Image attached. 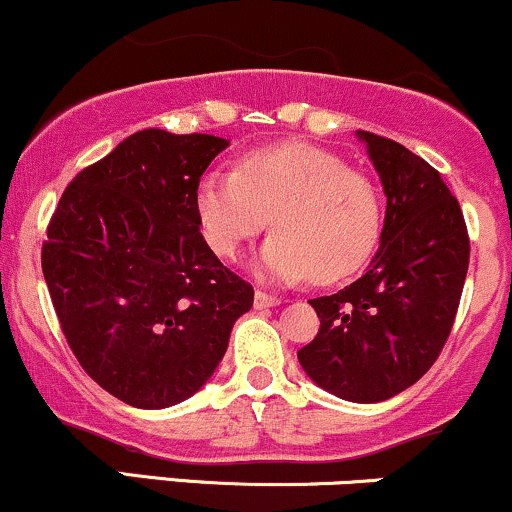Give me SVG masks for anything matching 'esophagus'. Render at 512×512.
Wrapping results in <instances>:
<instances>
[{
	"label": "esophagus",
	"instance_id": "1",
	"mask_svg": "<svg viewBox=\"0 0 512 512\" xmlns=\"http://www.w3.org/2000/svg\"><path fill=\"white\" fill-rule=\"evenodd\" d=\"M281 301L276 296H269V293H264L257 289L255 291V308L257 310H264V308H274V305H279Z\"/></svg>",
	"mask_w": 512,
	"mask_h": 512
}]
</instances>
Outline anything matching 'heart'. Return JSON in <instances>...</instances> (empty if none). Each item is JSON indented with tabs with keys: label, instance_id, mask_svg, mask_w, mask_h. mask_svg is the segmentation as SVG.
<instances>
[{
	"label": "heart",
	"instance_id": "b5f03b06",
	"mask_svg": "<svg viewBox=\"0 0 512 512\" xmlns=\"http://www.w3.org/2000/svg\"><path fill=\"white\" fill-rule=\"evenodd\" d=\"M197 216L204 240L223 260H233L272 219L276 233L262 248V274L334 284L373 255L383 199L375 182L342 156L291 142L250 151L236 173L202 175Z\"/></svg>",
	"mask_w": 512,
	"mask_h": 512
}]
</instances>
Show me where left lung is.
<instances>
[{"instance_id": "1", "label": "left lung", "mask_w": 512, "mask_h": 512, "mask_svg": "<svg viewBox=\"0 0 512 512\" xmlns=\"http://www.w3.org/2000/svg\"><path fill=\"white\" fill-rule=\"evenodd\" d=\"M358 137L387 195L380 250L361 279L310 301L320 330L298 361L327 392L368 404L399 395L436 363L460 305L469 233L436 168L380 134Z\"/></svg>"}]
</instances>
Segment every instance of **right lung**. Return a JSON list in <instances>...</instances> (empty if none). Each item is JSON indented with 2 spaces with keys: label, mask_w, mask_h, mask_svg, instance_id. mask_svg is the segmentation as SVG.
<instances>
[{
  "label": "right lung",
  "mask_w": 512,
  "mask_h": 512,
  "mask_svg": "<svg viewBox=\"0 0 512 512\" xmlns=\"http://www.w3.org/2000/svg\"><path fill=\"white\" fill-rule=\"evenodd\" d=\"M228 142L142 129L62 192L40 264L76 361L139 409L182 402L226 354L255 291L199 233L197 185Z\"/></svg>",
  "instance_id": "add662e5"
}]
</instances>
